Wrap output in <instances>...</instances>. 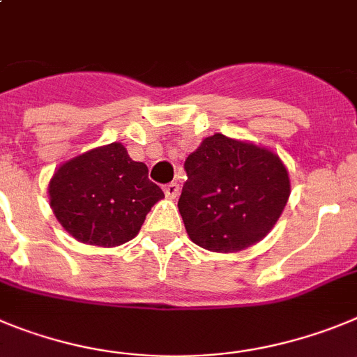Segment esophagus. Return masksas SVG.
<instances>
[{"label":"esophagus","mask_w":357,"mask_h":357,"mask_svg":"<svg viewBox=\"0 0 357 357\" xmlns=\"http://www.w3.org/2000/svg\"><path fill=\"white\" fill-rule=\"evenodd\" d=\"M163 192H165L167 199H176L179 195V185L178 183H169V185L163 186Z\"/></svg>","instance_id":"esophagus-1"}]
</instances>
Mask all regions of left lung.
I'll return each mask as SVG.
<instances>
[{"mask_svg":"<svg viewBox=\"0 0 357 357\" xmlns=\"http://www.w3.org/2000/svg\"><path fill=\"white\" fill-rule=\"evenodd\" d=\"M178 201L186 233L211 252H238L261 242L290 197V176L268 147L215 133L185 162Z\"/></svg>","mask_w":357,"mask_h":357,"instance_id":"8db88e82","label":"left lung"}]
</instances>
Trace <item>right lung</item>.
I'll return each mask as SVG.
<instances>
[{
    "label": "right lung",
    "mask_w": 357,
    "mask_h": 357,
    "mask_svg": "<svg viewBox=\"0 0 357 357\" xmlns=\"http://www.w3.org/2000/svg\"><path fill=\"white\" fill-rule=\"evenodd\" d=\"M60 226L86 245L117 247L139 234L146 215L163 199L147 165L133 162L121 142L67 160L47 185Z\"/></svg>",
    "instance_id": "1"
}]
</instances>
